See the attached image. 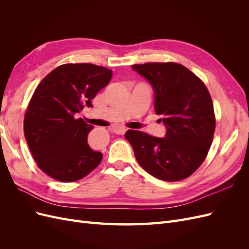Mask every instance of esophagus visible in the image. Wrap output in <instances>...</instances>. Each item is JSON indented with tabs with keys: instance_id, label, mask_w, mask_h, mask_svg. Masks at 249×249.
Wrapping results in <instances>:
<instances>
[{
	"instance_id": "1",
	"label": "esophagus",
	"mask_w": 249,
	"mask_h": 249,
	"mask_svg": "<svg viewBox=\"0 0 249 249\" xmlns=\"http://www.w3.org/2000/svg\"><path fill=\"white\" fill-rule=\"evenodd\" d=\"M126 130L127 129H125V127H123V126L113 127V132H115L116 134H119V135H124L126 132Z\"/></svg>"
}]
</instances>
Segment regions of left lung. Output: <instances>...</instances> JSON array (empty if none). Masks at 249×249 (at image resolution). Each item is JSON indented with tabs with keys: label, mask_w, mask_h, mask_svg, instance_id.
Listing matches in <instances>:
<instances>
[{
	"label": "left lung",
	"mask_w": 249,
	"mask_h": 249,
	"mask_svg": "<svg viewBox=\"0 0 249 249\" xmlns=\"http://www.w3.org/2000/svg\"><path fill=\"white\" fill-rule=\"evenodd\" d=\"M132 69L153 87L155 111L161 115L166 134L163 138L129 130L124 138L149 175L177 182L191 176L210 149L215 115L206 85L187 67L173 63H144Z\"/></svg>",
	"instance_id": "8db88e82"
}]
</instances>
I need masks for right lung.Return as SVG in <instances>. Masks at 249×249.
Wrapping results in <instances>:
<instances>
[{"mask_svg": "<svg viewBox=\"0 0 249 249\" xmlns=\"http://www.w3.org/2000/svg\"><path fill=\"white\" fill-rule=\"evenodd\" d=\"M112 71L90 63L58 66L37 86L25 115L24 131L38 167L60 182H74L99 166L100 152L89 146L93 125L76 114L111 80Z\"/></svg>", "mask_w": 249, "mask_h": 249, "instance_id": "obj_1", "label": "right lung"}]
</instances>
